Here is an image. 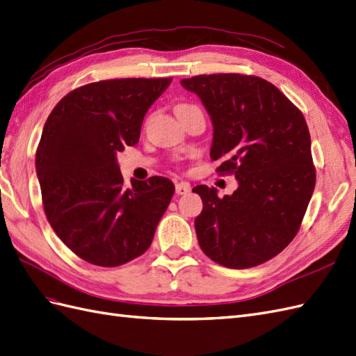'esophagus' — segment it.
Here are the masks:
<instances>
[{
	"label": "esophagus",
	"mask_w": 356,
	"mask_h": 356,
	"mask_svg": "<svg viewBox=\"0 0 356 356\" xmlns=\"http://www.w3.org/2000/svg\"><path fill=\"white\" fill-rule=\"evenodd\" d=\"M191 191V185L186 184V181H179L176 184V194L177 195H186Z\"/></svg>",
	"instance_id": "obj_1"
}]
</instances>
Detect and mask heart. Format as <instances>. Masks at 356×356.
I'll return each instance as SVG.
<instances>
[{
    "label": "heart",
    "mask_w": 356,
    "mask_h": 356,
    "mask_svg": "<svg viewBox=\"0 0 356 356\" xmlns=\"http://www.w3.org/2000/svg\"><path fill=\"white\" fill-rule=\"evenodd\" d=\"M179 106H188V105H179ZM179 106H177V108H179Z\"/></svg>",
    "instance_id": "heart-1"
}]
</instances>
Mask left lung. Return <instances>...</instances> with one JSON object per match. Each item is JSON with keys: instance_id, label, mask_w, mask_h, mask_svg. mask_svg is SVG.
I'll use <instances>...</instances> for the list:
<instances>
[{"instance_id": "obj_1", "label": "left lung", "mask_w": 356, "mask_h": 356, "mask_svg": "<svg viewBox=\"0 0 356 356\" xmlns=\"http://www.w3.org/2000/svg\"><path fill=\"white\" fill-rule=\"evenodd\" d=\"M211 115V158L234 175L238 189H193L203 200L195 218L200 248L218 265L247 269L293 241L316 185L312 138L302 113L266 79L216 74L181 79Z\"/></svg>"}]
</instances>
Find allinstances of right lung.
<instances>
[{"label":"right lung","instance_id":"add662e5","mask_svg":"<svg viewBox=\"0 0 356 356\" xmlns=\"http://www.w3.org/2000/svg\"><path fill=\"white\" fill-rule=\"evenodd\" d=\"M171 78L106 79L63 97L43 126L35 171L51 227L96 266L124 265L149 250L175 194L167 177L131 180L117 153L140 140L145 113Z\"/></svg>","mask_w":356,"mask_h":356}]
</instances>
